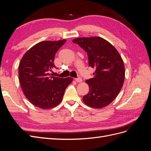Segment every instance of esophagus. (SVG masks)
Returning a JSON list of instances; mask_svg holds the SVG:
<instances>
[{"label": "esophagus", "instance_id": "obj_1", "mask_svg": "<svg viewBox=\"0 0 151 151\" xmlns=\"http://www.w3.org/2000/svg\"><path fill=\"white\" fill-rule=\"evenodd\" d=\"M75 80H76V81L77 82V83H81L82 81H83V80H82V79L81 78V77H77V78H76Z\"/></svg>", "mask_w": 151, "mask_h": 151}]
</instances>
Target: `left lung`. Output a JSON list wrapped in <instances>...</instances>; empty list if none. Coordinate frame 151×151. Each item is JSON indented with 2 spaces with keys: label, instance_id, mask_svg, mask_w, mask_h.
Masks as SVG:
<instances>
[{
  "label": "left lung",
  "instance_id": "1",
  "mask_svg": "<svg viewBox=\"0 0 151 151\" xmlns=\"http://www.w3.org/2000/svg\"><path fill=\"white\" fill-rule=\"evenodd\" d=\"M88 53L89 66L95 68L94 77L86 81L89 91L84 103L94 108L108 106L116 98L125 79V67L118 52L101 37L78 38L72 40Z\"/></svg>",
  "mask_w": 151,
  "mask_h": 151
}]
</instances>
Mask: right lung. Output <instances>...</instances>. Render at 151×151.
<instances>
[{
    "mask_svg": "<svg viewBox=\"0 0 151 151\" xmlns=\"http://www.w3.org/2000/svg\"><path fill=\"white\" fill-rule=\"evenodd\" d=\"M65 40L44 41L31 47L22 57L19 66V79L22 91L34 106L50 109L62 101L65 89L72 78H60L50 74L55 53Z\"/></svg>",
    "mask_w": 151,
    "mask_h": 151,
    "instance_id": "right-lung-1",
    "label": "right lung"
}]
</instances>
